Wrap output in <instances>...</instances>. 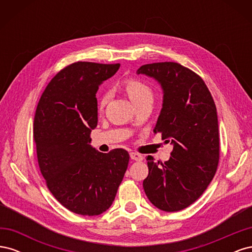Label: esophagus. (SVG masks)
<instances>
[{"label": "esophagus", "mask_w": 252, "mask_h": 252, "mask_svg": "<svg viewBox=\"0 0 252 252\" xmlns=\"http://www.w3.org/2000/svg\"><path fill=\"white\" fill-rule=\"evenodd\" d=\"M130 158L134 161H142L143 159V156L138 154V152H130Z\"/></svg>", "instance_id": "esophagus-1"}]
</instances>
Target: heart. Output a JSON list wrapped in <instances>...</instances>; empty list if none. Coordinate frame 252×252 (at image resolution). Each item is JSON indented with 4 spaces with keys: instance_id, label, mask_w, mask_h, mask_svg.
Listing matches in <instances>:
<instances>
[{
    "instance_id": "1",
    "label": "heart",
    "mask_w": 252,
    "mask_h": 252,
    "mask_svg": "<svg viewBox=\"0 0 252 252\" xmlns=\"http://www.w3.org/2000/svg\"><path fill=\"white\" fill-rule=\"evenodd\" d=\"M123 86L126 94L135 105V107L144 103H151L152 100H154V90H152V87L147 82L131 78L125 80ZM108 93H104L100 97V100H98V109L102 111L106 104L108 103Z\"/></svg>"
}]
</instances>
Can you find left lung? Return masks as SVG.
Here are the masks:
<instances>
[{
	"label": "left lung",
	"instance_id": "obj_1",
	"mask_svg": "<svg viewBox=\"0 0 252 252\" xmlns=\"http://www.w3.org/2000/svg\"><path fill=\"white\" fill-rule=\"evenodd\" d=\"M136 73L161 85L163 107L154 131L173 147L164 163L147 157L145 193L157 208L180 211L199 199L216 174L220 158L216 104L200 75L179 63L146 64Z\"/></svg>",
	"mask_w": 252,
	"mask_h": 252
}]
</instances>
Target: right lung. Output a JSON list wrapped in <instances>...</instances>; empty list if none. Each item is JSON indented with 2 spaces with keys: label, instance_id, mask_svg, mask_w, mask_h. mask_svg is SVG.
I'll list each match as a JSON object with an SVG mask.
<instances>
[{
  "label": "right lung",
  "instance_id": "obj_1",
  "mask_svg": "<svg viewBox=\"0 0 252 252\" xmlns=\"http://www.w3.org/2000/svg\"><path fill=\"white\" fill-rule=\"evenodd\" d=\"M119 68L91 62L67 66L49 82L36 107L33 136L41 173L53 196L81 216L110 207L128 167L125 149L102 154L90 145L97 125L95 94Z\"/></svg>",
  "mask_w": 252,
  "mask_h": 252
}]
</instances>
